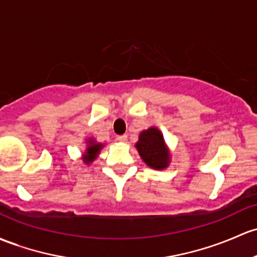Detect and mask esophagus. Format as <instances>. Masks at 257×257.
<instances>
[{
  "instance_id": "esophagus-1",
  "label": "esophagus",
  "mask_w": 257,
  "mask_h": 257,
  "mask_svg": "<svg viewBox=\"0 0 257 257\" xmlns=\"http://www.w3.org/2000/svg\"><path fill=\"white\" fill-rule=\"evenodd\" d=\"M117 139H118V142H120V143H126V140H128V137H126L125 134H123V136H118Z\"/></svg>"
}]
</instances>
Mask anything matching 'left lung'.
Returning a JSON list of instances; mask_svg holds the SVG:
<instances>
[{"label": "left lung", "mask_w": 257, "mask_h": 257, "mask_svg": "<svg viewBox=\"0 0 257 257\" xmlns=\"http://www.w3.org/2000/svg\"><path fill=\"white\" fill-rule=\"evenodd\" d=\"M136 147L148 166L161 170L169 165V151L165 147L163 134L159 129L149 128L142 132Z\"/></svg>", "instance_id": "obj_1"}]
</instances>
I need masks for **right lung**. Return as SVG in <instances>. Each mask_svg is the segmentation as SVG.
<instances>
[{"label": "right lung", "instance_id": "add662e5", "mask_svg": "<svg viewBox=\"0 0 257 257\" xmlns=\"http://www.w3.org/2000/svg\"><path fill=\"white\" fill-rule=\"evenodd\" d=\"M88 142H90V145L86 150V154L83 155V161L86 164H90L91 161H93L97 158V154L102 149V144H96L93 140H88Z\"/></svg>", "mask_w": 257, "mask_h": 257}]
</instances>
